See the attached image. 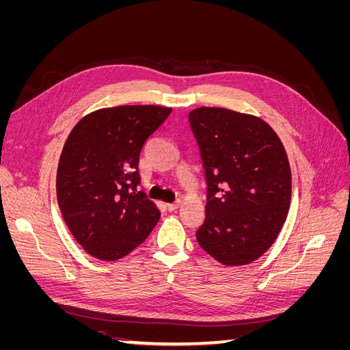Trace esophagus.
Returning a JSON list of instances; mask_svg holds the SVG:
<instances>
[{
	"label": "esophagus",
	"mask_w": 350,
	"mask_h": 350,
	"mask_svg": "<svg viewBox=\"0 0 350 350\" xmlns=\"http://www.w3.org/2000/svg\"><path fill=\"white\" fill-rule=\"evenodd\" d=\"M179 206H181V201H175V203H169V204H166V208H167L169 211H175Z\"/></svg>",
	"instance_id": "obj_1"
}]
</instances>
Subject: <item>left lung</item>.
<instances>
[{"label":"left lung","mask_w":350,"mask_h":350,"mask_svg":"<svg viewBox=\"0 0 350 350\" xmlns=\"http://www.w3.org/2000/svg\"><path fill=\"white\" fill-rule=\"evenodd\" d=\"M207 184L198 245L225 266H245L266 252L291 206L284 147L258 116L201 107L188 113Z\"/></svg>","instance_id":"8db88e82"}]
</instances>
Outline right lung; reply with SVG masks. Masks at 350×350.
<instances>
[{"label":"right lung","instance_id":"1","mask_svg":"<svg viewBox=\"0 0 350 350\" xmlns=\"http://www.w3.org/2000/svg\"><path fill=\"white\" fill-rule=\"evenodd\" d=\"M171 111L154 105L103 108L71 130L58 163L57 198L71 235L92 257H125L159 221L156 204L137 191L139 161Z\"/></svg>","mask_w":350,"mask_h":350}]
</instances>
